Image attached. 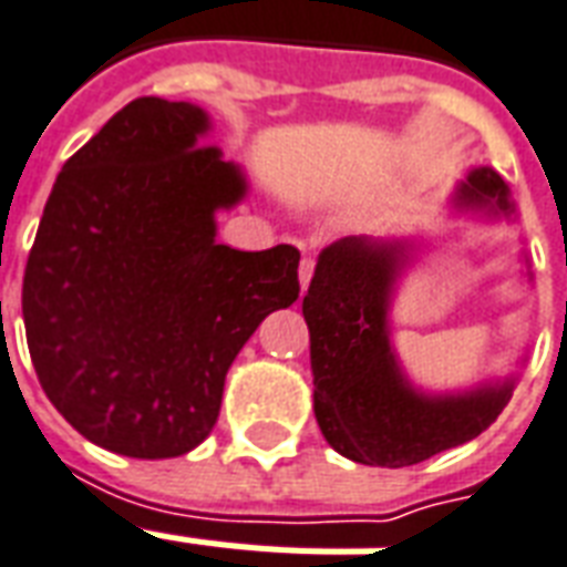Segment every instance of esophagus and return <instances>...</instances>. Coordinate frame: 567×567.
<instances>
[{
    "mask_svg": "<svg viewBox=\"0 0 567 567\" xmlns=\"http://www.w3.org/2000/svg\"><path fill=\"white\" fill-rule=\"evenodd\" d=\"M312 274H315V258L312 255H306L300 261V288H309L312 282Z\"/></svg>",
    "mask_w": 567,
    "mask_h": 567,
    "instance_id": "1",
    "label": "esophagus"
}]
</instances>
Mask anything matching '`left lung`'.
I'll return each mask as SVG.
<instances>
[{"label": "left lung", "mask_w": 567, "mask_h": 567, "mask_svg": "<svg viewBox=\"0 0 567 567\" xmlns=\"http://www.w3.org/2000/svg\"><path fill=\"white\" fill-rule=\"evenodd\" d=\"M461 210L512 216V193L491 166L457 184ZM413 240L341 237L318 255L302 297L315 378V419L339 455L369 466H410L478 437L512 401L514 380L431 395L404 378L389 341V306L413 265Z\"/></svg>", "instance_id": "1"}]
</instances>
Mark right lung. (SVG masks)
Here are the masks:
<instances>
[{
    "label": "right lung",
    "mask_w": 567,
    "mask_h": 567,
    "mask_svg": "<svg viewBox=\"0 0 567 567\" xmlns=\"http://www.w3.org/2000/svg\"><path fill=\"white\" fill-rule=\"evenodd\" d=\"M196 103L140 97L59 172L25 261L23 321L47 399L115 455L178 457L214 431L231 362L300 297V252L216 244L244 202Z\"/></svg>",
    "instance_id": "obj_1"
}]
</instances>
